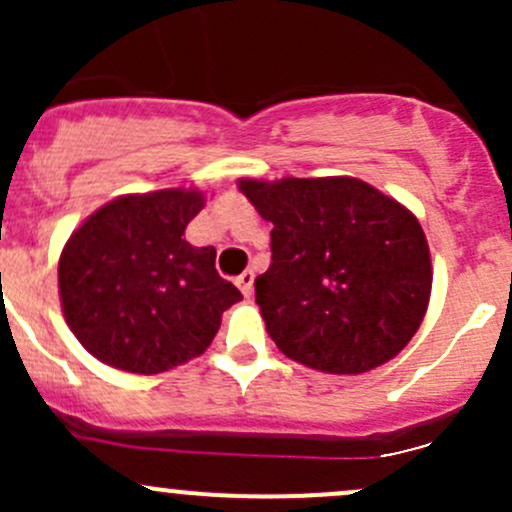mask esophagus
Wrapping results in <instances>:
<instances>
[{
	"instance_id": "esophagus-1",
	"label": "esophagus",
	"mask_w": 512,
	"mask_h": 512,
	"mask_svg": "<svg viewBox=\"0 0 512 512\" xmlns=\"http://www.w3.org/2000/svg\"><path fill=\"white\" fill-rule=\"evenodd\" d=\"M235 282H237V287L242 289V294H245V297H250V294H252V282H255V272L245 270L240 277H237Z\"/></svg>"
}]
</instances>
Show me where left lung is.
I'll return each instance as SVG.
<instances>
[{
    "instance_id": "8db88e82",
    "label": "left lung",
    "mask_w": 512,
    "mask_h": 512,
    "mask_svg": "<svg viewBox=\"0 0 512 512\" xmlns=\"http://www.w3.org/2000/svg\"><path fill=\"white\" fill-rule=\"evenodd\" d=\"M240 190L272 223L255 299L282 354L364 374L411 342L431 297V255L404 205L356 178L242 180Z\"/></svg>"
}]
</instances>
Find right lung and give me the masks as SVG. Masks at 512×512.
<instances>
[{"label":"right lung","mask_w":512,"mask_h":512,"mask_svg":"<svg viewBox=\"0 0 512 512\" xmlns=\"http://www.w3.org/2000/svg\"><path fill=\"white\" fill-rule=\"evenodd\" d=\"M203 205L198 190L126 195L69 237L59 294L86 352L131 374H160L210 347L242 294L215 270V247L183 237Z\"/></svg>","instance_id":"right-lung-1"}]
</instances>
